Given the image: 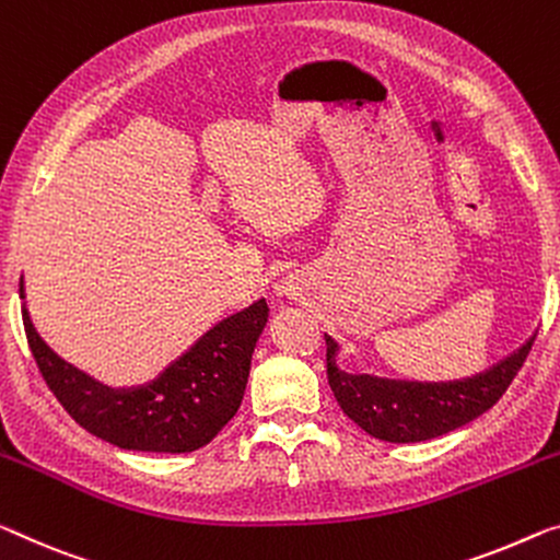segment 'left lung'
<instances>
[{
    "instance_id": "1",
    "label": "left lung",
    "mask_w": 560,
    "mask_h": 560,
    "mask_svg": "<svg viewBox=\"0 0 560 560\" xmlns=\"http://www.w3.org/2000/svg\"><path fill=\"white\" fill-rule=\"evenodd\" d=\"M536 332L511 355L458 381H406L373 373H348L338 365L340 342H328V381L342 412L368 435L388 443H420L445 435L483 416L509 390Z\"/></svg>"
}]
</instances>
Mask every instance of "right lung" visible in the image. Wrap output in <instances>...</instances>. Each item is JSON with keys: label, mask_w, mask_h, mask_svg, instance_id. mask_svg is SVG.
Wrapping results in <instances>:
<instances>
[{"label": "right lung", "mask_w": 560, "mask_h": 560, "mask_svg": "<svg viewBox=\"0 0 560 560\" xmlns=\"http://www.w3.org/2000/svg\"><path fill=\"white\" fill-rule=\"evenodd\" d=\"M24 332L55 398L88 433L122 451L192 453L225 428L243 402L257 340L268 325L265 298L222 317L158 377L112 388L51 350L34 328L20 280Z\"/></svg>", "instance_id": "obj_1"}]
</instances>
